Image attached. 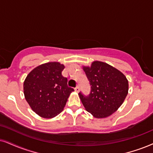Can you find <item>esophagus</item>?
<instances>
[{
  "mask_svg": "<svg viewBox=\"0 0 153 153\" xmlns=\"http://www.w3.org/2000/svg\"><path fill=\"white\" fill-rule=\"evenodd\" d=\"M75 92H79V87L78 86L75 87Z\"/></svg>",
  "mask_w": 153,
  "mask_h": 153,
  "instance_id": "obj_1",
  "label": "esophagus"
}]
</instances>
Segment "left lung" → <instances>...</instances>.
Instances as JSON below:
<instances>
[{"label": "left lung", "instance_id": "1", "mask_svg": "<svg viewBox=\"0 0 153 153\" xmlns=\"http://www.w3.org/2000/svg\"><path fill=\"white\" fill-rule=\"evenodd\" d=\"M83 70L91 85L89 95L79 92L83 106L97 119L111 115L128 94V80L121 71L101 61H94L90 67L83 66Z\"/></svg>", "mask_w": 153, "mask_h": 153}]
</instances>
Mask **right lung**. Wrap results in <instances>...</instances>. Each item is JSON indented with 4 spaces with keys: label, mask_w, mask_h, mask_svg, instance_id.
I'll return each instance as SVG.
<instances>
[{
    "label": "right lung",
    "mask_w": 153,
    "mask_h": 153,
    "mask_svg": "<svg viewBox=\"0 0 153 153\" xmlns=\"http://www.w3.org/2000/svg\"><path fill=\"white\" fill-rule=\"evenodd\" d=\"M65 66L59 62L40 65L29 73L24 82V94L39 116L51 119L63 111L73 88L62 75Z\"/></svg>",
    "instance_id": "1"
}]
</instances>
